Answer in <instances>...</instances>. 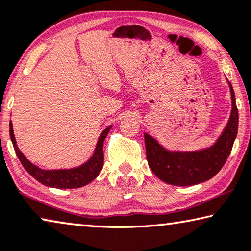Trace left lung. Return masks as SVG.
<instances>
[{
    "mask_svg": "<svg viewBox=\"0 0 251 251\" xmlns=\"http://www.w3.org/2000/svg\"><path fill=\"white\" fill-rule=\"evenodd\" d=\"M230 85L232 111L231 117L213 147L196 152H169L149 134L145 133L146 156L149 167L158 178L175 186H190L205 182L226 164L238 132V109L233 88Z\"/></svg>",
    "mask_w": 251,
    "mask_h": 251,
    "instance_id": "1",
    "label": "left lung"
}]
</instances>
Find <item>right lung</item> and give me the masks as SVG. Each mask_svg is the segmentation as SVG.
<instances>
[{"mask_svg":"<svg viewBox=\"0 0 251 251\" xmlns=\"http://www.w3.org/2000/svg\"><path fill=\"white\" fill-rule=\"evenodd\" d=\"M111 126L103 131L101 137H100L98 145L93 157L79 167L74 169H64V171H44L32 165L26 158L22 155L19 150L15 138L13 134L12 123L10 122V137L12 140L15 153L21 161V164L30 175L34 177L38 182L46 185V186L56 187V188H78L85 186L88 183L96 178L103 167L104 163V153H103V142L104 139L107 136Z\"/></svg>","mask_w":251,"mask_h":251,"instance_id":"obj_1","label":"right lung"}]
</instances>
